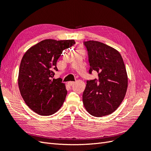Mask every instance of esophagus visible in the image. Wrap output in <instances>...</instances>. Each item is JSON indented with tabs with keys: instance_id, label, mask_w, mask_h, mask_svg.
Listing matches in <instances>:
<instances>
[{
	"instance_id": "esophagus-1",
	"label": "esophagus",
	"mask_w": 151,
	"mask_h": 151,
	"mask_svg": "<svg viewBox=\"0 0 151 151\" xmlns=\"http://www.w3.org/2000/svg\"><path fill=\"white\" fill-rule=\"evenodd\" d=\"M74 83H75V82H72V81H70V82H68V85L69 86H72L73 84H74Z\"/></svg>"
}]
</instances>
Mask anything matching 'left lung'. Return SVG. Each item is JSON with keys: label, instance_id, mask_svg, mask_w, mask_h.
I'll list each match as a JSON object with an SVG mask.
<instances>
[{"label": "left lung", "instance_id": "left-lung-1", "mask_svg": "<svg viewBox=\"0 0 151 151\" xmlns=\"http://www.w3.org/2000/svg\"><path fill=\"white\" fill-rule=\"evenodd\" d=\"M90 69L98 78L87 81L82 95L86 110L95 117L110 115L123 102L128 87L123 60L118 51L97 41H84Z\"/></svg>", "mask_w": 151, "mask_h": 151}]
</instances>
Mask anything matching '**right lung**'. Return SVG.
I'll return each mask as SVG.
<instances>
[{
  "instance_id": "1",
  "label": "right lung",
  "mask_w": 151,
  "mask_h": 151,
  "mask_svg": "<svg viewBox=\"0 0 151 151\" xmlns=\"http://www.w3.org/2000/svg\"><path fill=\"white\" fill-rule=\"evenodd\" d=\"M75 40H45L30 47L21 60L18 85L25 103L41 115L55 113L65 101L67 91L62 80L53 78L56 62L63 50Z\"/></svg>"
}]
</instances>
